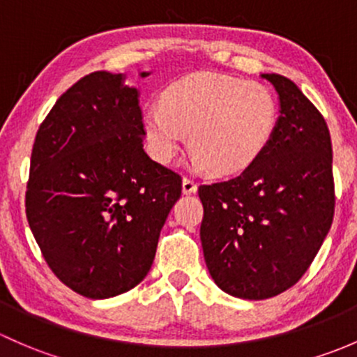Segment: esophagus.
<instances>
[{
    "label": "esophagus",
    "instance_id": "34e87169",
    "mask_svg": "<svg viewBox=\"0 0 357 357\" xmlns=\"http://www.w3.org/2000/svg\"><path fill=\"white\" fill-rule=\"evenodd\" d=\"M197 190V183L192 178L183 177L182 178V192L183 194H194Z\"/></svg>",
    "mask_w": 357,
    "mask_h": 357
}]
</instances>
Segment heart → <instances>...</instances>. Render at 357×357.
<instances>
[{"instance_id": "b5f03b06", "label": "heart", "mask_w": 357, "mask_h": 357, "mask_svg": "<svg viewBox=\"0 0 357 357\" xmlns=\"http://www.w3.org/2000/svg\"><path fill=\"white\" fill-rule=\"evenodd\" d=\"M273 94L258 82L196 72L172 82L161 102L144 109L149 151L170 163L189 132L192 163L213 175H235L259 160L277 128Z\"/></svg>"}]
</instances>
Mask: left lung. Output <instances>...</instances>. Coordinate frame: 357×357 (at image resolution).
Wrapping results in <instances>:
<instances>
[{"label":"left lung","mask_w":357,"mask_h":357,"mask_svg":"<svg viewBox=\"0 0 357 357\" xmlns=\"http://www.w3.org/2000/svg\"><path fill=\"white\" fill-rule=\"evenodd\" d=\"M261 77L280 99L270 144L238 177L199 185L209 275L223 292L251 301L278 296L301 280L335 209L325 119L287 77Z\"/></svg>","instance_id":"8db88e82"}]
</instances>
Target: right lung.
<instances>
[{"instance_id":"add662e5","label":"right lung","mask_w":357,"mask_h":357,"mask_svg":"<svg viewBox=\"0 0 357 357\" xmlns=\"http://www.w3.org/2000/svg\"><path fill=\"white\" fill-rule=\"evenodd\" d=\"M123 79L93 72L73 84L44 119L31 156L29 227L51 271L89 299L144 280L182 192L180 175L142 148L139 91Z\"/></svg>"}]
</instances>
